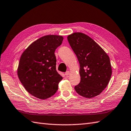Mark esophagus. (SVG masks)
<instances>
[{
	"label": "esophagus",
	"mask_w": 131,
	"mask_h": 131,
	"mask_svg": "<svg viewBox=\"0 0 131 131\" xmlns=\"http://www.w3.org/2000/svg\"><path fill=\"white\" fill-rule=\"evenodd\" d=\"M69 74H70V72H69V71H67V72H66V73H65V75H66V76H68V75H69Z\"/></svg>",
	"instance_id": "34e87169"
}]
</instances>
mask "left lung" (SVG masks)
<instances>
[{
    "mask_svg": "<svg viewBox=\"0 0 131 131\" xmlns=\"http://www.w3.org/2000/svg\"><path fill=\"white\" fill-rule=\"evenodd\" d=\"M68 42L80 63L81 81L75 86L77 94L92 98L101 94L112 73L109 56L91 37L74 32L67 37Z\"/></svg>",
    "mask_w": 131,
    "mask_h": 131,
    "instance_id": "1",
    "label": "left lung"
}]
</instances>
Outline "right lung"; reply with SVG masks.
I'll list each match as a JSON object with an SVG mask.
<instances>
[{"label":"right lung","instance_id":"right-lung-1","mask_svg":"<svg viewBox=\"0 0 131 131\" xmlns=\"http://www.w3.org/2000/svg\"><path fill=\"white\" fill-rule=\"evenodd\" d=\"M63 37L46 35L32 42L22 53L17 74L30 94L44 100L56 94L63 77L56 70L54 53L62 44Z\"/></svg>","mask_w":131,"mask_h":131}]
</instances>
